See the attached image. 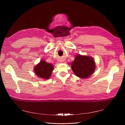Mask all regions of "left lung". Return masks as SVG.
<instances>
[{
  "label": "left lung",
  "mask_w": 125,
  "mask_h": 125,
  "mask_svg": "<svg viewBox=\"0 0 125 125\" xmlns=\"http://www.w3.org/2000/svg\"><path fill=\"white\" fill-rule=\"evenodd\" d=\"M71 65L75 75L83 79L91 76L95 69V63L94 58L86 55H76Z\"/></svg>",
  "instance_id": "obj_1"
}]
</instances>
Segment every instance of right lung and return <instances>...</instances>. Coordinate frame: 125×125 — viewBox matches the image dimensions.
Wrapping results in <instances>:
<instances>
[{
  "label": "right lung",
  "instance_id": "add662e5",
  "mask_svg": "<svg viewBox=\"0 0 125 125\" xmlns=\"http://www.w3.org/2000/svg\"><path fill=\"white\" fill-rule=\"evenodd\" d=\"M54 66L52 64L46 62L44 60L40 61L34 68V71L35 75L43 79H48L52 76Z\"/></svg>",
  "mask_w": 125,
  "mask_h": 125
}]
</instances>
